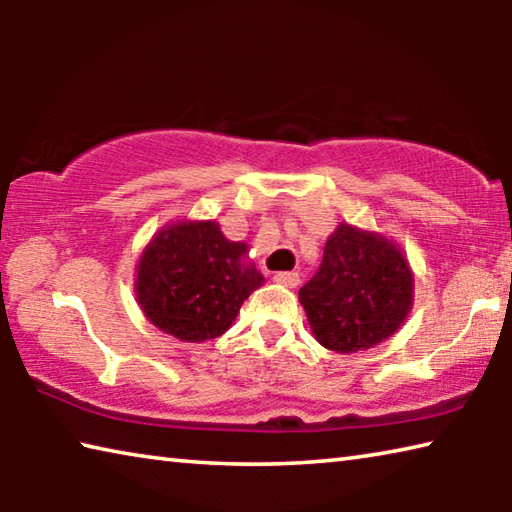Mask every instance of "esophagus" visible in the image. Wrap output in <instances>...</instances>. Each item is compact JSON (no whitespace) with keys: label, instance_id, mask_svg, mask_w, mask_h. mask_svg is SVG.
I'll return each instance as SVG.
<instances>
[{"label":"esophagus","instance_id":"34e87169","mask_svg":"<svg viewBox=\"0 0 512 512\" xmlns=\"http://www.w3.org/2000/svg\"><path fill=\"white\" fill-rule=\"evenodd\" d=\"M273 280H275L277 284H282V287H289V289L298 287V284H300L298 273H293V271H280V273H275Z\"/></svg>","mask_w":512,"mask_h":512}]
</instances>
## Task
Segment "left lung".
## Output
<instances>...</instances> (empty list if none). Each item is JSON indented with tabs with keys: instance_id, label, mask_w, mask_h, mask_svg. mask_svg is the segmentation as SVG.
<instances>
[{
	"instance_id": "obj_1",
	"label": "left lung",
	"mask_w": 512,
	"mask_h": 512,
	"mask_svg": "<svg viewBox=\"0 0 512 512\" xmlns=\"http://www.w3.org/2000/svg\"><path fill=\"white\" fill-rule=\"evenodd\" d=\"M298 298L316 341L332 352L350 354L400 329L413 305V273L393 241L341 223Z\"/></svg>"
}]
</instances>
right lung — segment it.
I'll return each instance as SVG.
<instances>
[{
  "label": "right lung",
  "mask_w": 512,
  "mask_h": 512,
  "mask_svg": "<svg viewBox=\"0 0 512 512\" xmlns=\"http://www.w3.org/2000/svg\"><path fill=\"white\" fill-rule=\"evenodd\" d=\"M248 246L216 221H180L160 230L137 264L135 293L144 316L187 343L228 332L244 300L264 284L246 262Z\"/></svg>",
  "instance_id": "add662e5"
}]
</instances>
